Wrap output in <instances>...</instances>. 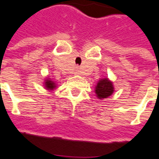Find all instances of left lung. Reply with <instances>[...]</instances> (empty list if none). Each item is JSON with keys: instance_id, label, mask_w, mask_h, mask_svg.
<instances>
[{"instance_id": "left-lung-1", "label": "left lung", "mask_w": 159, "mask_h": 159, "mask_svg": "<svg viewBox=\"0 0 159 159\" xmlns=\"http://www.w3.org/2000/svg\"><path fill=\"white\" fill-rule=\"evenodd\" d=\"M113 84L108 78L100 79L95 87V93H96V96L100 100L106 99L107 97L111 96L113 93Z\"/></svg>"}]
</instances>
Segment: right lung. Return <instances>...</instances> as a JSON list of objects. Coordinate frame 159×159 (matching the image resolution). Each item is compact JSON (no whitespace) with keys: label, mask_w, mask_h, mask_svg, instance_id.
Listing matches in <instances>:
<instances>
[{"label":"right lung","mask_w":159,"mask_h":159,"mask_svg":"<svg viewBox=\"0 0 159 159\" xmlns=\"http://www.w3.org/2000/svg\"><path fill=\"white\" fill-rule=\"evenodd\" d=\"M45 88L48 90H53L56 88V84L53 81H51L50 78L45 80Z\"/></svg>","instance_id":"1"}]
</instances>
